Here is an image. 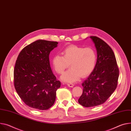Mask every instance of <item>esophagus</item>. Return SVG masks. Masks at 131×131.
Masks as SVG:
<instances>
[{"instance_id": "esophagus-1", "label": "esophagus", "mask_w": 131, "mask_h": 131, "mask_svg": "<svg viewBox=\"0 0 131 131\" xmlns=\"http://www.w3.org/2000/svg\"><path fill=\"white\" fill-rule=\"evenodd\" d=\"M67 86L69 87H73L74 86V85H73V84H72V83H67Z\"/></svg>"}]
</instances>
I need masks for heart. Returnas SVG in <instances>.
Wrapping results in <instances>:
<instances>
[{"mask_svg": "<svg viewBox=\"0 0 131 131\" xmlns=\"http://www.w3.org/2000/svg\"><path fill=\"white\" fill-rule=\"evenodd\" d=\"M63 56L57 54L52 58V65L58 74H62L69 66L72 67L61 76L62 80L68 82H75L82 76L89 75L96 64V51L91 47L77 45L69 46L63 50Z\"/></svg>", "mask_w": 131, "mask_h": 131, "instance_id": "heart-1", "label": "heart"}]
</instances>
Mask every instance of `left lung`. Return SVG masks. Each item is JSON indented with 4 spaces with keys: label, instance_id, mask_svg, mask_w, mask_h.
<instances>
[{
    "label": "left lung",
    "instance_id": "8db88e82",
    "mask_svg": "<svg viewBox=\"0 0 131 131\" xmlns=\"http://www.w3.org/2000/svg\"><path fill=\"white\" fill-rule=\"evenodd\" d=\"M97 53L96 66L87 79L82 84L83 92L78 99L85 107H92L104 103L116 88L119 70L115 55L104 41L90 37Z\"/></svg>",
    "mask_w": 131,
    "mask_h": 131
}]
</instances>
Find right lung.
I'll use <instances>...</instances> for the list:
<instances>
[{
  "mask_svg": "<svg viewBox=\"0 0 131 131\" xmlns=\"http://www.w3.org/2000/svg\"><path fill=\"white\" fill-rule=\"evenodd\" d=\"M57 42L39 40L27 45L19 53L14 77L16 90L26 104L45 110L54 104L61 82L51 69L49 55Z\"/></svg>",
  "mask_w": 131,
  "mask_h": 131,
  "instance_id": "1",
  "label": "right lung"
}]
</instances>
